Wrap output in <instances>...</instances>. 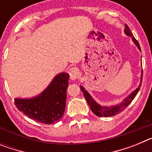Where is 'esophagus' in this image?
Returning <instances> with one entry per match:
<instances>
[{"instance_id": "obj_1", "label": "esophagus", "mask_w": 152, "mask_h": 152, "mask_svg": "<svg viewBox=\"0 0 152 152\" xmlns=\"http://www.w3.org/2000/svg\"><path fill=\"white\" fill-rule=\"evenodd\" d=\"M68 74L70 75V77L72 80H75L79 77L78 70L77 68H71L68 70Z\"/></svg>"}]
</instances>
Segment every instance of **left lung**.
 <instances>
[{
	"label": "left lung",
	"mask_w": 152,
	"mask_h": 152,
	"mask_svg": "<svg viewBox=\"0 0 152 152\" xmlns=\"http://www.w3.org/2000/svg\"><path fill=\"white\" fill-rule=\"evenodd\" d=\"M125 26H126V28H125L124 29L125 34H126V36H129V37H132V40L133 41L134 44H135L137 46V48L141 51L140 45H139L138 41L135 39V37H134L133 35H132V32L130 31L129 26H127L126 24L125 25ZM141 73H142L141 74V80L139 87H138L135 91H132L129 96H126L121 103L116 104V105L110 106V107L100 105L99 103H96V102L93 99V97L91 96V94H90L88 91H86L85 88H84L83 86L80 85V88L81 91L83 92V94H84V97H85L87 102H88V105L91 107V110H92V112L94 113L96 116H100V117H109V116H116V115L119 114V113H121L122 111L124 110L129 105L130 103H131V102L132 101L134 98L135 97V96H136V94H138V92L139 91V89H140V87L141 85H142V70Z\"/></svg>",
	"instance_id": "8db88e82"
}]
</instances>
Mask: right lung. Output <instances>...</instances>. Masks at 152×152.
I'll return each mask as SVG.
<instances>
[{
	"label": "right lung",
	"instance_id": "obj_1",
	"mask_svg": "<svg viewBox=\"0 0 152 152\" xmlns=\"http://www.w3.org/2000/svg\"><path fill=\"white\" fill-rule=\"evenodd\" d=\"M69 75L58 74L49 86L39 94L31 98H15L19 110L30 119L44 124L60 121L66 105Z\"/></svg>",
	"mask_w": 152,
	"mask_h": 152
}]
</instances>
